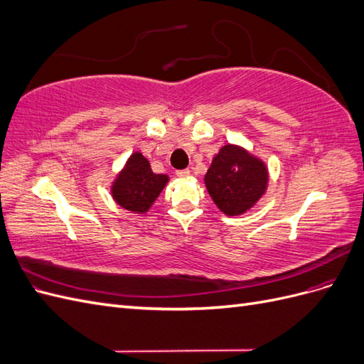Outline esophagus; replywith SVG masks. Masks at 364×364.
I'll use <instances>...</instances> for the list:
<instances>
[{"label": "esophagus", "instance_id": "34e87169", "mask_svg": "<svg viewBox=\"0 0 364 364\" xmlns=\"http://www.w3.org/2000/svg\"><path fill=\"white\" fill-rule=\"evenodd\" d=\"M176 174H178V178H188L190 170H178L176 171Z\"/></svg>", "mask_w": 364, "mask_h": 364}]
</instances>
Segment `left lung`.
I'll use <instances>...</instances> for the list:
<instances>
[{"label": "left lung", "mask_w": 364, "mask_h": 364, "mask_svg": "<svg viewBox=\"0 0 364 364\" xmlns=\"http://www.w3.org/2000/svg\"><path fill=\"white\" fill-rule=\"evenodd\" d=\"M205 186L225 215L247 213L266 194L269 168L261 158L237 144H226L213 158Z\"/></svg>", "instance_id": "left-lung-1"}]
</instances>
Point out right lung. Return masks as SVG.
<instances>
[{
  "mask_svg": "<svg viewBox=\"0 0 364 364\" xmlns=\"http://www.w3.org/2000/svg\"><path fill=\"white\" fill-rule=\"evenodd\" d=\"M167 174L151 171L149 159L134 151L111 183V196L118 206L134 214H146L168 183Z\"/></svg>",
  "mask_w": 364,
  "mask_h": 364,
  "instance_id": "obj_1",
  "label": "right lung"
}]
</instances>
